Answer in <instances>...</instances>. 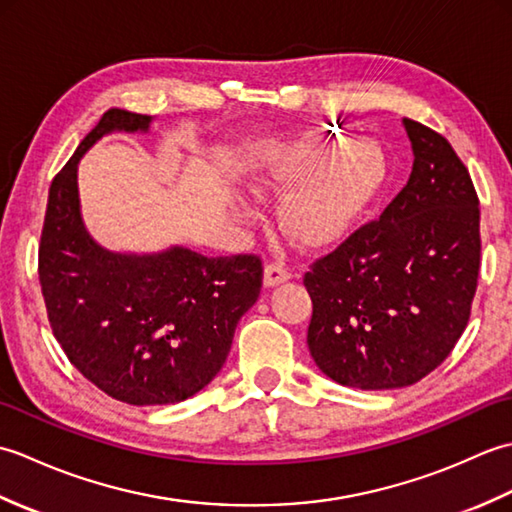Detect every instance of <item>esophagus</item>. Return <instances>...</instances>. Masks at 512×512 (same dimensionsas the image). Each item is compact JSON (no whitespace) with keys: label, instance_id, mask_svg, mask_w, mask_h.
<instances>
[{"label":"esophagus","instance_id":"1","mask_svg":"<svg viewBox=\"0 0 512 512\" xmlns=\"http://www.w3.org/2000/svg\"><path fill=\"white\" fill-rule=\"evenodd\" d=\"M290 277H292L290 268H286L284 264L273 262V264H268V266L264 268V286H268V288L284 284V281H288Z\"/></svg>","mask_w":512,"mask_h":512}]
</instances>
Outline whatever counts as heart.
<instances>
[{"label": "heart", "instance_id": "b5f03b06", "mask_svg": "<svg viewBox=\"0 0 512 512\" xmlns=\"http://www.w3.org/2000/svg\"><path fill=\"white\" fill-rule=\"evenodd\" d=\"M389 162L369 140L301 134L264 149L255 191L281 200V222L301 246L325 248L352 231L385 189Z\"/></svg>", "mask_w": 512, "mask_h": 512}]
</instances>
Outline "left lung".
Here are the masks:
<instances>
[{"mask_svg":"<svg viewBox=\"0 0 512 512\" xmlns=\"http://www.w3.org/2000/svg\"><path fill=\"white\" fill-rule=\"evenodd\" d=\"M405 187L303 277L308 347L339 385L398 389L431 374L462 336L480 275V200L449 140L411 118Z\"/></svg>","mask_w":512,"mask_h":512,"instance_id":"1","label":"left lung"}]
</instances>
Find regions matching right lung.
<instances>
[{
  "label": "right lung",
  "mask_w": 512,
  "mask_h": 512,
  "mask_svg": "<svg viewBox=\"0 0 512 512\" xmlns=\"http://www.w3.org/2000/svg\"><path fill=\"white\" fill-rule=\"evenodd\" d=\"M151 116L107 110L50 184L39 281L52 332L79 372L127 405H173L220 372L244 312L262 290L257 255L114 253L81 217L76 167L112 132H147Z\"/></svg>",
  "instance_id": "obj_1"
}]
</instances>
